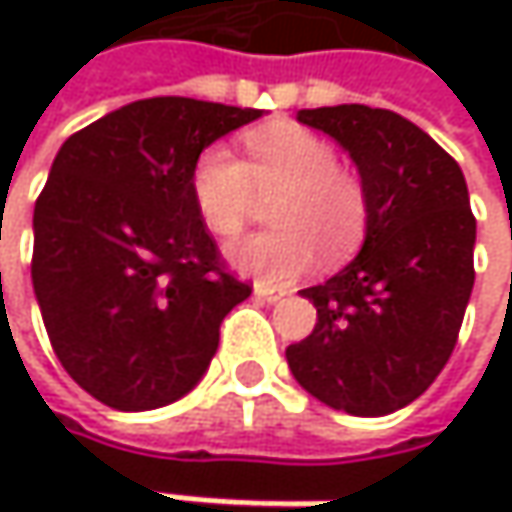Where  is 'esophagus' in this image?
Listing matches in <instances>:
<instances>
[{"label": "esophagus", "mask_w": 512, "mask_h": 512, "mask_svg": "<svg viewBox=\"0 0 512 512\" xmlns=\"http://www.w3.org/2000/svg\"><path fill=\"white\" fill-rule=\"evenodd\" d=\"M255 299H263V302H281L287 293L281 287H269V284H255Z\"/></svg>", "instance_id": "obj_1"}]
</instances>
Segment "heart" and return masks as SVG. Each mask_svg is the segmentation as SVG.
Masks as SVG:
<instances>
[{
  "label": "heart",
  "mask_w": 512,
  "mask_h": 512,
  "mask_svg": "<svg viewBox=\"0 0 512 512\" xmlns=\"http://www.w3.org/2000/svg\"><path fill=\"white\" fill-rule=\"evenodd\" d=\"M249 162L216 145L192 168V201L216 237L237 234L257 204L269 207L272 231L234 240L228 263L260 284H287L305 275L317 255L344 260L367 231V192L356 174L338 165L335 148L302 127H266L246 139Z\"/></svg>",
  "instance_id": "obj_1"
}]
</instances>
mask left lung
I'll return each mask as SVG.
<instances>
[{
	"label": "left lung",
	"mask_w": 512,
	"mask_h": 512,
	"mask_svg": "<svg viewBox=\"0 0 512 512\" xmlns=\"http://www.w3.org/2000/svg\"><path fill=\"white\" fill-rule=\"evenodd\" d=\"M332 136L367 192L358 255L305 287L314 332L287 347L293 379L320 403L376 418L418 400L454 353L474 287L477 222L462 168L421 127L361 103L302 109Z\"/></svg>",
	"instance_id": "1"
}]
</instances>
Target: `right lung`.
I'll list each match as a JSON object with an SVG mask.
<instances>
[{
  "label": "right lung",
  "instance_id": "add662e5",
  "mask_svg": "<svg viewBox=\"0 0 512 512\" xmlns=\"http://www.w3.org/2000/svg\"><path fill=\"white\" fill-rule=\"evenodd\" d=\"M263 109L127 103L73 133L35 204L32 284L61 367L100 403L148 412L189 394L252 287L222 269L192 168Z\"/></svg>",
  "mask_w": 512,
  "mask_h": 512
}]
</instances>
